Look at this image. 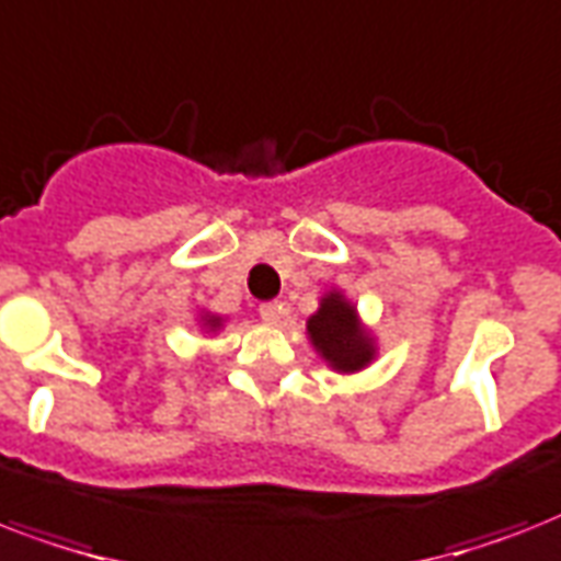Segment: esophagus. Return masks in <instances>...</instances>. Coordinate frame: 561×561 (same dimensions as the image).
I'll return each mask as SVG.
<instances>
[{"mask_svg":"<svg viewBox=\"0 0 561 561\" xmlns=\"http://www.w3.org/2000/svg\"><path fill=\"white\" fill-rule=\"evenodd\" d=\"M260 316H263V321H268V324H277V321L286 316V307L280 301H266L260 304Z\"/></svg>","mask_w":561,"mask_h":561,"instance_id":"esophagus-1","label":"esophagus"}]
</instances>
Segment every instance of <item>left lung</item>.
I'll list each match as a JSON object with an SVG mask.
<instances>
[{
    "label": "left lung",
    "mask_w": 561,
    "mask_h": 561,
    "mask_svg": "<svg viewBox=\"0 0 561 561\" xmlns=\"http://www.w3.org/2000/svg\"><path fill=\"white\" fill-rule=\"evenodd\" d=\"M312 348L319 351L333 371L354 375L375 359L377 348L371 333L359 324L357 307L336 289L321 298L319 310L307 321Z\"/></svg>",
    "instance_id": "left-lung-1"
}]
</instances>
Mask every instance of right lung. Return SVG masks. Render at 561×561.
<instances>
[{"mask_svg": "<svg viewBox=\"0 0 561 561\" xmlns=\"http://www.w3.org/2000/svg\"><path fill=\"white\" fill-rule=\"evenodd\" d=\"M204 328H210V330H216V328H221V319L219 316H204Z\"/></svg>", "mask_w": 561, "mask_h": 561, "instance_id": "1", "label": "right lung"}]
</instances>
